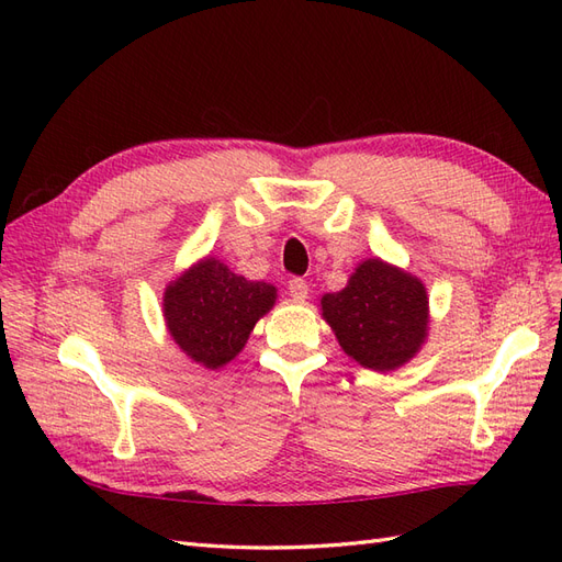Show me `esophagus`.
Listing matches in <instances>:
<instances>
[{
	"label": "esophagus",
	"mask_w": 562,
	"mask_h": 562,
	"mask_svg": "<svg viewBox=\"0 0 562 562\" xmlns=\"http://www.w3.org/2000/svg\"><path fill=\"white\" fill-rule=\"evenodd\" d=\"M288 293H291L293 300H307L310 288L302 279H291V281H288Z\"/></svg>",
	"instance_id": "1"
}]
</instances>
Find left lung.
<instances>
[{
  "instance_id": "1",
  "label": "left lung",
  "mask_w": 562,
  "mask_h": 562,
  "mask_svg": "<svg viewBox=\"0 0 562 562\" xmlns=\"http://www.w3.org/2000/svg\"><path fill=\"white\" fill-rule=\"evenodd\" d=\"M321 312L345 353L378 372L405 366L427 339V288L380 258L363 260L347 288L323 295Z\"/></svg>"
}]
</instances>
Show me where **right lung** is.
<instances>
[{
	"label": "right lung",
	"instance_id": "obj_1",
	"mask_svg": "<svg viewBox=\"0 0 562 562\" xmlns=\"http://www.w3.org/2000/svg\"><path fill=\"white\" fill-rule=\"evenodd\" d=\"M277 302V288L248 281L215 258H203L166 285L164 318L176 345L194 363L217 370Z\"/></svg>",
	"mask_w": 562,
	"mask_h": 562
}]
</instances>
